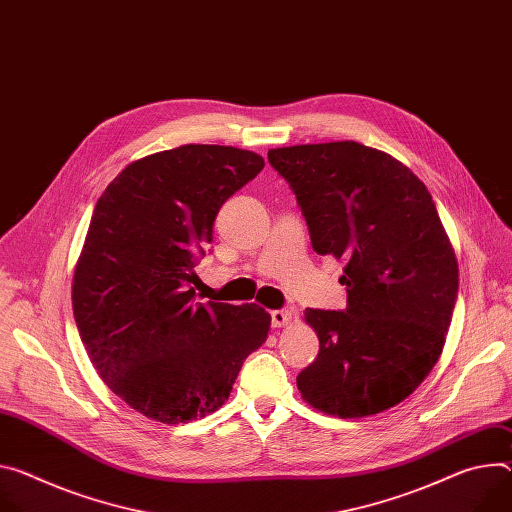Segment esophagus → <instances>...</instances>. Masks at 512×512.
<instances>
[{
    "mask_svg": "<svg viewBox=\"0 0 512 512\" xmlns=\"http://www.w3.org/2000/svg\"><path fill=\"white\" fill-rule=\"evenodd\" d=\"M292 320L290 310H271V327H286V324Z\"/></svg>",
    "mask_w": 512,
    "mask_h": 512,
    "instance_id": "obj_1",
    "label": "esophagus"
}]
</instances>
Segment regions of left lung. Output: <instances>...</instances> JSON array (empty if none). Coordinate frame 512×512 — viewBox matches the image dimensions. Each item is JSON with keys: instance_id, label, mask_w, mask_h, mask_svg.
Masks as SVG:
<instances>
[{"instance_id": "1", "label": "left lung", "mask_w": 512, "mask_h": 512, "mask_svg": "<svg viewBox=\"0 0 512 512\" xmlns=\"http://www.w3.org/2000/svg\"><path fill=\"white\" fill-rule=\"evenodd\" d=\"M296 194L312 249L343 259L345 310L306 308L318 357L296 378L333 416L388 410L437 363L459 271L435 202L406 165L355 141L269 149Z\"/></svg>"}]
</instances>
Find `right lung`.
<instances>
[{
    "instance_id": "1",
    "label": "right lung",
    "mask_w": 512,
    "mask_h": 512,
    "mask_svg": "<svg viewBox=\"0 0 512 512\" xmlns=\"http://www.w3.org/2000/svg\"><path fill=\"white\" fill-rule=\"evenodd\" d=\"M261 155L183 145L126 165L100 196L73 275V316L106 386L165 425L218 410L269 333L257 304L194 302L220 206Z\"/></svg>"
}]
</instances>
